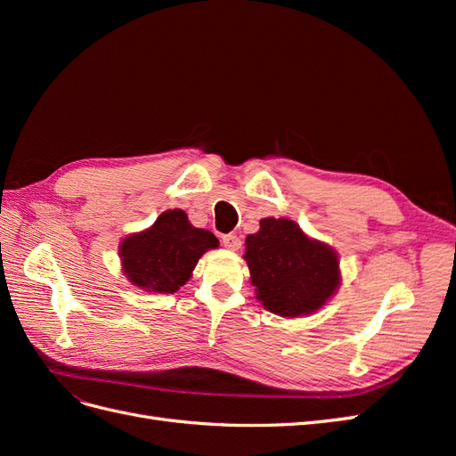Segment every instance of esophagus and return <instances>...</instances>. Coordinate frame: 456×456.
Returning a JSON list of instances; mask_svg holds the SVG:
<instances>
[{"instance_id":"obj_1","label":"esophagus","mask_w":456,"mask_h":456,"mask_svg":"<svg viewBox=\"0 0 456 456\" xmlns=\"http://www.w3.org/2000/svg\"><path fill=\"white\" fill-rule=\"evenodd\" d=\"M223 245L228 247V249H232V251H236V249H240L241 240L236 236V233H226V236H223Z\"/></svg>"}]
</instances>
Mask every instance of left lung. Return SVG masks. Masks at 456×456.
Segmentation results:
<instances>
[{
  "instance_id": "1",
  "label": "left lung",
  "mask_w": 456,
  "mask_h": 456,
  "mask_svg": "<svg viewBox=\"0 0 456 456\" xmlns=\"http://www.w3.org/2000/svg\"><path fill=\"white\" fill-rule=\"evenodd\" d=\"M245 260L266 310L297 317L322 308L338 287V258L287 218H262L245 240Z\"/></svg>"
}]
</instances>
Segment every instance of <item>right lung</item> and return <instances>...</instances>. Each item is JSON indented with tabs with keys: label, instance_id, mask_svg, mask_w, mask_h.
<instances>
[{
	"label": "right lung",
	"instance_id": "add662e5",
	"mask_svg": "<svg viewBox=\"0 0 456 456\" xmlns=\"http://www.w3.org/2000/svg\"><path fill=\"white\" fill-rule=\"evenodd\" d=\"M218 247L209 230L194 228L181 209L165 211L154 226L123 240L119 255L129 281L150 293H175L207 249Z\"/></svg>",
	"mask_w": 456,
	"mask_h": 456
}]
</instances>
